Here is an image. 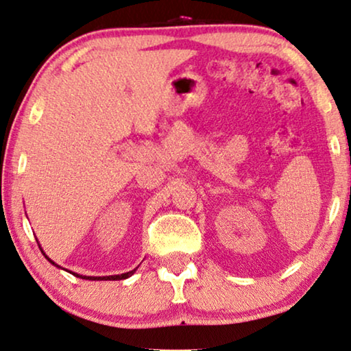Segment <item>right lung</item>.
<instances>
[{
  "mask_svg": "<svg viewBox=\"0 0 351 351\" xmlns=\"http://www.w3.org/2000/svg\"><path fill=\"white\" fill-rule=\"evenodd\" d=\"M43 255H45V254H43ZM45 256H46V255H45ZM46 258H48V256H46ZM48 260H49V258H48ZM49 261H51V260H49ZM51 263L56 264L54 261H51ZM56 266H57V264H56ZM134 272H135V269H134V271L125 272V274H121V275H112V277H82V275H76V274H74V275H76V277H80V278H87V280H124V278H129L130 275L134 274Z\"/></svg>",
  "mask_w": 351,
  "mask_h": 351,
  "instance_id": "add662e5",
  "label": "right lung"
}]
</instances>
